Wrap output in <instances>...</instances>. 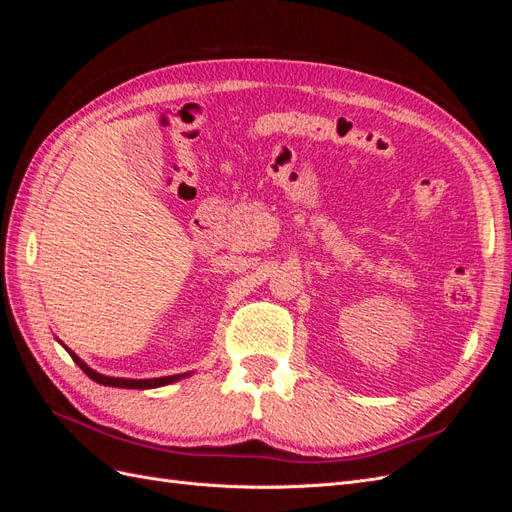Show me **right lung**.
Instances as JSON below:
<instances>
[{
    "label": "right lung",
    "instance_id": "add662e5",
    "mask_svg": "<svg viewBox=\"0 0 512 512\" xmlns=\"http://www.w3.org/2000/svg\"><path fill=\"white\" fill-rule=\"evenodd\" d=\"M59 342V339H57ZM61 344V342H59ZM66 348V352L72 356V361L79 365L85 374L94 380V382H98V384H104V386H117V389H138V391H143V389H158V386H166V384H173V382H179V380H183V378H188V376H192V371H185V374H175V376H162V378H147V380H132V378H113V376H104V374H100V371H96V369H91L81 356H76V352H72L66 344H61Z\"/></svg>",
    "mask_w": 512,
    "mask_h": 512
}]
</instances>
